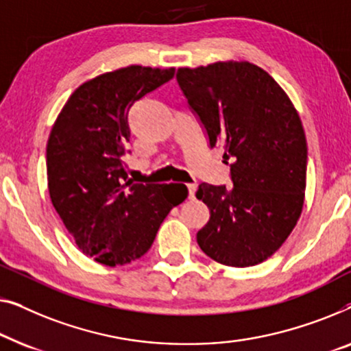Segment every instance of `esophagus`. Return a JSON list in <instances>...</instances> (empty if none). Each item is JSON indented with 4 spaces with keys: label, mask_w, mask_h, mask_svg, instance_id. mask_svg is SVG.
I'll return each instance as SVG.
<instances>
[{
    "label": "esophagus",
    "mask_w": 351,
    "mask_h": 351,
    "mask_svg": "<svg viewBox=\"0 0 351 351\" xmlns=\"http://www.w3.org/2000/svg\"><path fill=\"white\" fill-rule=\"evenodd\" d=\"M187 191H189V199H195L197 184H187Z\"/></svg>",
    "instance_id": "1"
}]
</instances>
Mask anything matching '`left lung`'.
Instances as JSON below:
<instances>
[{"label": "left lung", "instance_id": "left-lung-1", "mask_svg": "<svg viewBox=\"0 0 351 351\" xmlns=\"http://www.w3.org/2000/svg\"><path fill=\"white\" fill-rule=\"evenodd\" d=\"M178 84L210 146L230 160L234 187L202 182L210 219L197 243L216 263L250 267L270 258L298 224L307 184V140L293 101L250 62L178 68Z\"/></svg>", "mask_w": 351, "mask_h": 351}]
</instances>
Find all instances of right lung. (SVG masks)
Here are the masks:
<instances>
[{"label":"right lung","instance_id":"add662e5","mask_svg":"<svg viewBox=\"0 0 351 351\" xmlns=\"http://www.w3.org/2000/svg\"><path fill=\"white\" fill-rule=\"evenodd\" d=\"M175 68L130 65L88 79L62 108L46 149L52 205L84 254L125 265L151 248L162 221L187 197L184 184H136L124 171L133 103Z\"/></svg>","mask_w":351,"mask_h":351}]
</instances>
